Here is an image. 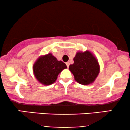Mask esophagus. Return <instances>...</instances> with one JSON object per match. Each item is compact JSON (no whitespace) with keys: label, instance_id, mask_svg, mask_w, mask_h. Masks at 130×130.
<instances>
[{"label":"esophagus","instance_id":"1","mask_svg":"<svg viewBox=\"0 0 130 130\" xmlns=\"http://www.w3.org/2000/svg\"><path fill=\"white\" fill-rule=\"evenodd\" d=\"M66 65H67V67H68H68H69V65H70V63H69V62H67Z\"/></svg>","mask_w":130,"mask_h":130}]
</instances>
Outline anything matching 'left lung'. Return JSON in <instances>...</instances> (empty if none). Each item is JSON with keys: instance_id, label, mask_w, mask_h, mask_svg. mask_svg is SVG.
<instances>
[{"instance_id": "obj_1", "label": "left lung", "mask_w": 130, "mask_h": 130, "mask_svg": "<svg viewBox=\"0 0 130 130\" xmlns=\"http://www.w3.org/2000/svg\"><path fill=\"white\" fill-rule=\"evenodd\" d=\"M74 63L69 66L70 71L77 83L90 85L95 81L100 71L98 59L90 51H78L73 59Z\"/></svg>"}]
</instances>
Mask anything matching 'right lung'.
I'll list each match as a JSON object with an SVG mask.
<instances>
[{
  "mask_svg": "<svg viewBox=\"0 0 130 130\" xmlns=\"http://www.w3.org/2000/svg\"><path fill=\"white\" fill-rule=\"evenodd\" d=\"M32 68L37 80L44 86H49L56 81L59 74L67 67L62 61H59L51 53H49L40 56Z\"/></svg>",
  "mask_w": 130,
  "mask_h": 130,
  "instance_id": "add662e5",
  "label": "right lung"
}]
</instances>
